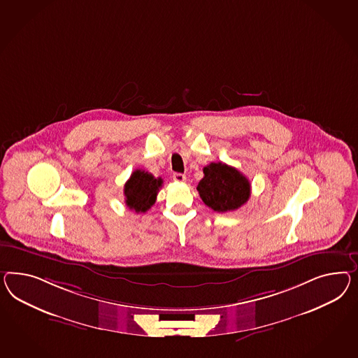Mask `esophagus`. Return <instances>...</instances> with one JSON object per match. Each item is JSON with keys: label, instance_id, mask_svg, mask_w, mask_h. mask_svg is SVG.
<instances>
[{"label": "esophagus", "instance_id": "obj_1", "mask_svg": "<svg viewBox=\"0 0 358 358\" xmlns=\"http://www.w3.org/2000/svg\"><path fill=\"white\" fill-rule=\"evenodd\" d=\"M173 180L177 182H184V181H186V176L182 173H174Z\"/></svg>", "mask_w": 358, "mask_h": 358}]
</instances>
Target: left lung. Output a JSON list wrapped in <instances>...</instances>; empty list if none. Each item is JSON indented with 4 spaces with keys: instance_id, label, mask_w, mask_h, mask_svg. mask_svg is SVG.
<instances>
[{
    "instance_id": "8db88e82",
    "label": "left lung",
    "mask_w": 358,
    "mask_h": 358,
    "mask_svg": "<svg viewBox=\"0 0 358 358\" xmlns=\"http://www.w3.org/2000/svg\"><path fill=\"white\" fill-rule=\"evenodd\" d=\"M203 173L196 190L204 204L213 211H234L249 201L250 182L236 168L224 163H211L204 166Z\"/></svg>"
}]
</instances>
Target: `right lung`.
Returning <instances> with one entry per match:
<instances>
[{"mask_svg":"<svg viewBox=\"0 0 358 358\" xmlns=\"http://www.w3.org/2000/svg\"><path fill=\"white\" fill-rule=\"evenodd\" d=\"M162 185L163 180L160 177L155 178L152 174L136 169L125 184L126 206L136 213H145L155 203Z\"/></svg>","mask_w":358,"mask_h":358,"instance_id":"add662e5","label":"right lung"}]
</instances>
